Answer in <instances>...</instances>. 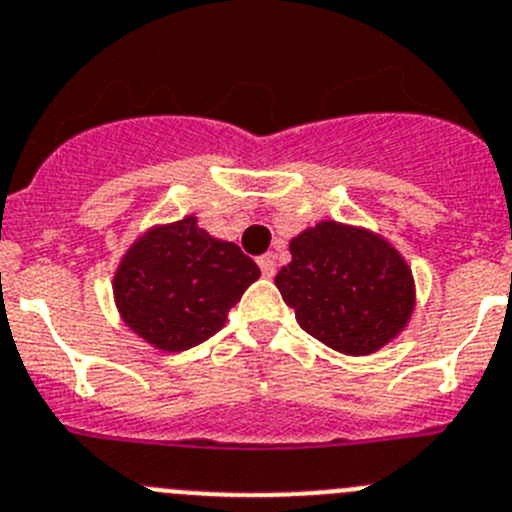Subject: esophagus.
<instances>
[{"mask_svg":"<svg viewBox=\"0 0 512 512\" xmlns=\"http://www.w3.org/2000/svg\"><path fill=\"white\" fill-rule=\"evenodd\" d=\"M257 265H260L262 275L275 277V255H262L260 260H257Z\"/></svg>","mask_w":512,"mask_h":512,"instance_id":"obj_1","label":"esophagus"}]
</instances>
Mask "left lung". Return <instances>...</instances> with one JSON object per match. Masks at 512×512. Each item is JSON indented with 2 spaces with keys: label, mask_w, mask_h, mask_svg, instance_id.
<instances>
[{
  "label": "left lung",
  "mask_w": 512,
  "mask_h": 512,
  "mask_svg": "<svg viewBox=\"0 0 512 512\" xmlns=\"http://www.w3.org/2000/svg\"><path fill=\"white\" fill-rule=\"evenodd\" d=\"M275 285L307 335L350 357L372 355L408 327L413 270L367 227L322 220L290 240Z\"/></svg>",
  "instance_id": "left-lung-1"
}]
</instances>
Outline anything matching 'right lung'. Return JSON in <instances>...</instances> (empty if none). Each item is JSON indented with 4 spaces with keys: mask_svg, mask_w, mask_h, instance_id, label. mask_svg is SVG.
Masks as SVG:
<instances>
[{
    "mask_svg": "<svg viewBox=\"0 0 512 512\" xmlns=\"http://www.w3.org/2000/svg\"><path fill=\"white\" fill-rule=\"evenodd\" d=\"M260 277L235 242L217 240L195 215L152 225L114 270L119 317L162 352H182L222 330L227 312Z\"/></svg>",
    "mask_w": 512,
    "mask_h": 512,
    "instance_id": "obj_1",
    "label": "right lung"
}]
</instances>
